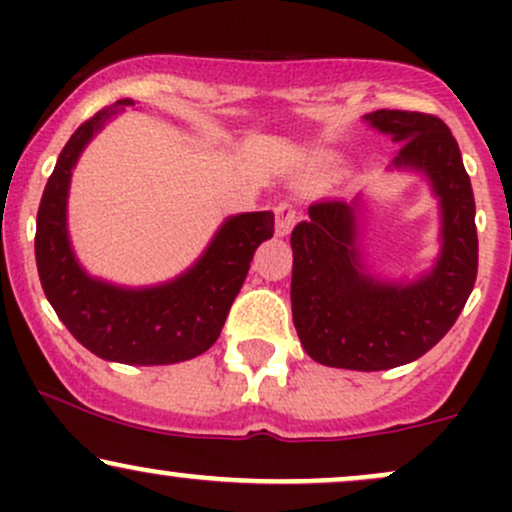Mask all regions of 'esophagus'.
Masks as SVG:
<instances>
[{
	"mask_svg": "<svg viewBox=\"0 0 512 512\" xmlns=\"http://www.w3.org/2000/svg\"><path fill=\"white\" fill-rule=\"evenodd\" d=\"M276 214V236H289L293 223H296V209L291 202H279L274 207Z\"/></svg>",
	"mask_w": 512,
	"mask_h": 512,
	"instance_id": "obj_1",
	"label": "esophagus"
}]
</instances>
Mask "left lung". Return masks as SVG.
Returning <instances> with one entry per match:
<instances>
[{"mask_svg": "<svg viewBox=\"0 0 512 512\" xmlns=\"http://www.w3.org/2000/svg\"><path fill=\"white\" fill-rule=\"evenodd\" d=\"M363 120L402 144L395 168L419 170L431 182L440 255L419 279H380L363 264L358 199L315 202L291 233V308L298 339L317 363L387 370L424 356L460 317L477 281V209L460 146L440 117L375 110Z\"/></svg>", "mask_w": 512, "mask_h": 512, "instance_id": "obj_1", "label": "left lung"}]
</instances>
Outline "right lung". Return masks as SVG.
Returning a JSON list of instances; mask_svg holds the SVG:
<instances>
[{"label":"right lung","instance_id":"1","mask_svg":"<svg viewBox=\"0 0 512 512\" xmlns=\"http://www.w3.org/2000/svg\"><path fill=\"white\" fill-rule=\"evenodd\" d=\"M125 105L134 101L122 98L98 110L64 144L38 207L35 262L57 317L91 354L127 366H166L204 354L219 339L252 255L274 236V214L250 211L226 219L204 255L168 284L122 289L88 276L67 233L69 180L93 134Z\"/></svg>","mask_w":512,"mask_h":512}]
</instances>
